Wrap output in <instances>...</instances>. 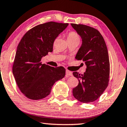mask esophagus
<instances>
[{
	"label": "esophagus",
	"instance_id": "34e87169",
	"mask_svg": "<svg viewBox=\"0 0 127 127\" xmlns=\"http://www.w3.org/2000/svg\"><path fill=\"white\" fill-rule=\"evenodd\" d=\"M66 75L68 76H71L72 75V72L71 71H68V70H66L65 71Z\"/></svg>",
	"mask_w": 127,
	"mask_h": 127
}]
</instances>
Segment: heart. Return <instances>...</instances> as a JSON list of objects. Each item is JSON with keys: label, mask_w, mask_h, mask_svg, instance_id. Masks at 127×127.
I'll return each instance as SVG.
<instances>
[{"label": "heart", "mask_w": 127, "mask_h": 127, "mask_svg": "<svg viewBox=\"0 0 127 127\" xmlns=\"http://www.w3.org/2000/svg\"><path fill=\"white\" fill-rule=\"evenodd\" d=\"M67 40L68 41H80V37L77 35V33H76L75 32L72 31L70 32L67 35Z\"/></svg>", "instance_id": "b5f03b06"}]
</instances>
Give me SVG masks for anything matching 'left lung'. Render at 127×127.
I'll return each mask as SVG.
<instances>
[{
    "mask_svg": "<svg viewBox=\"0 0 127 127\" xmlns=\"http://www.w3.org/2000/svg\"><path fill=\"white\" fill-rule=\"evenodd\" d=\"M71 24L82 40L75 58L82 60L87 66L84 74L73 72L79 80L77 86L73 88V96L82 103H91L97 100L108 85L110 64L107 47L103 37L95 28Z\"/></svg>",
    "mask_w": 127,
    "mask_h": 127,
    "instance_id": "8db88e82",
    "label": "left lung"
}]
</instances>
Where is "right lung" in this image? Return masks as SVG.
Segmentation results:
<instances>
[{
	"mask_svg": "<svg viewBox=\"0 0 127 127\" xmlns=\"http://www.w3.org/2000/svg\"><path fill=\"white\" fill-rule=\"evenodd\" d=\"M68 25L54 22L39 24L27 31L19 43L12 73L19 88L28 99L45 97L55 83L65 76L64 67L41 64V60L52 52L55 40Z\"/></svg>",
	"mask_w": 127,
	"mask_h": 127,
	"instance_id": "right-lung-1",
	"label": "right lung"
}]
</instances>
